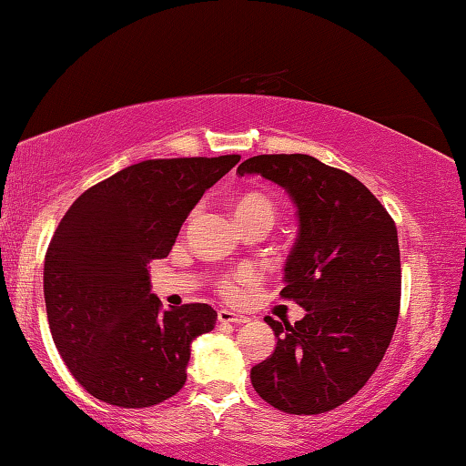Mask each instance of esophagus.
I'll return each instance as SVG.
<instances>
[{
    "label": "esophagus",
    "instance_id": "34e87169",
    "mask_svg": "<svg viewBox=\"0 0 466 466\" xmlns=\"http://www.w3.org/2000/svg\"><path fill=\"white\" fill-rule=\"evenodd\" d=\"M218 320L219 322H228V325H242V322H248V317H244V314L238 312H232V310H218Z\"/></svg>",
    "mask_w": 466,
    "mask_h": 466
}]
</instances>
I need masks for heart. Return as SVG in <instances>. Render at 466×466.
<instances>
[{"label":"heart","instance_id":"1","mask_svg":"<svg viewBox=\"0 0 466 466\" xmlns=\"http://www.w3.org/2000/svg\"><path fill=\"white\" fill-rule=\"evenodd\" d=\"M232 211L236 222H242V219H269L273 222L275 218V203L269 195H265L261 191H247L236 197L232 201ZM257 275L252 269H244L236 279H224L222 281V291L226 296H234L236 294V283H248L255 279Z\"/></svg>","mask_w":466,"mask_h":466}]
</instances>
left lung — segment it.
<instances>
[{"instance_id": "left-lung-1", "label": "left lung", "mask_w": 466, "mask_h": 466, "mask_svg": "<svg viewBox=\"0 0 466 466\" xmlns=\"http://www.w3.org/2000/svg\"><path fill=\"white\" fill-rule=\"evenodd\" d=\"M238 175H261L296 205L281 298L306 310L294 325L265 319L278 345L252 366L250 382L283 413L330 411L370 380L390 345L400 306L397 226L356 177L312 156H255Z\"/></svg>"}]
</instances>
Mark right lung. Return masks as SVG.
<instances>
[{
    "mask_svg": "<svg viewBox=\"0 0 466 466\" xmlns=\"http://www.w3.org/2000/svg\"><path fill=\"white\" fill-rule=\"evenodd\" d=\"M240 156L146 160L74 201L45 257V304L53 341L92 397L139 409L187 380L191 343L216 327L208 304L162 310L147 265L168 257L203 193Z\"/></svg>",
    "mask_w": 466,
    "mask_h": 466,
    "instance_id": "right-lung-1",
    "label": "right lung"
}]
</instances>
